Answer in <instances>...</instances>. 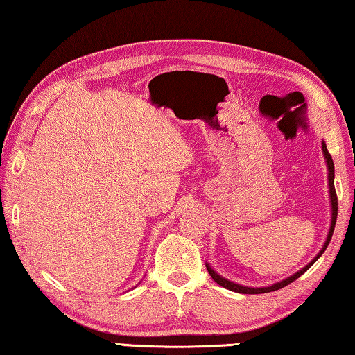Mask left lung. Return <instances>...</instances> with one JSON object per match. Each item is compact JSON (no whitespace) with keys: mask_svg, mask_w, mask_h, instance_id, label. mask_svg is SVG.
Instances as JSON below:
<instances>
[{"mask_svg":"<svg viewBox=\"0 0 355 355\" xmlns=\"http://www.w3.org/2000/svg\"><path fill=\"white\" fill-rule=\"evenodd\" d=\"M322 152H324V156H326V159H327V167H329V188H330V200H332V224H330V230H329V235H327L326 243H324V248L321 249V252H320V254H318V257L315 258V260L311 261V263H309L307 266H305L304 269H300L299 272H296L294 275H291V277H288V279H285V280L279 282V284H274L272 286H266V288H249V286L236 285V284H233V282H230V280L222 279L220 275L216 274L211 268L207 266L209 275H211V277H213V280L216 282V284H219L220 286H224V288H227V290H230V291H236V293H243V294H261V293L275 291V290H280V288H284V286H286V285H290L291 282H294L296 279H299L300 275H302L305 271H307V269L311 266V264H313V263L318 260V258H320V257L322 255V252L326 250V248H327L329 243H330V239H332L334 228H335V222H336V214H338V199H336V192H335V186H334L335 167H334L332 156H330V153L327 152V147H326V144H324V142H322Z\"/></svg>","mask_w":355,"mask_h":355,"instance_id":"left-lung-1","label":"left lung"}]
</instances>
